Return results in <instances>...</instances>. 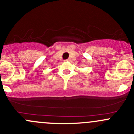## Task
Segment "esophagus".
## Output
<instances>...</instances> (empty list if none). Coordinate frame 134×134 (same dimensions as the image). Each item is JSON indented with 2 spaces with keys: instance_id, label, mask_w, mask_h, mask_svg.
<instances>
[{
  "instance_id": "obj_1",
  "label": "esophagus",
  "mask_w": 134,
  "mask_h": 134,
  "mask_svg": "<svg viewBox=\"0 0 134 134\" xmlns=\"http://www.w3.org/2000/svg\"><path fill=\"white\" fill-rule=\"evenodd\" d=\"M71 60V58H69V59H66V62H70V61Z\"/></svg>"
}]
</instances>
